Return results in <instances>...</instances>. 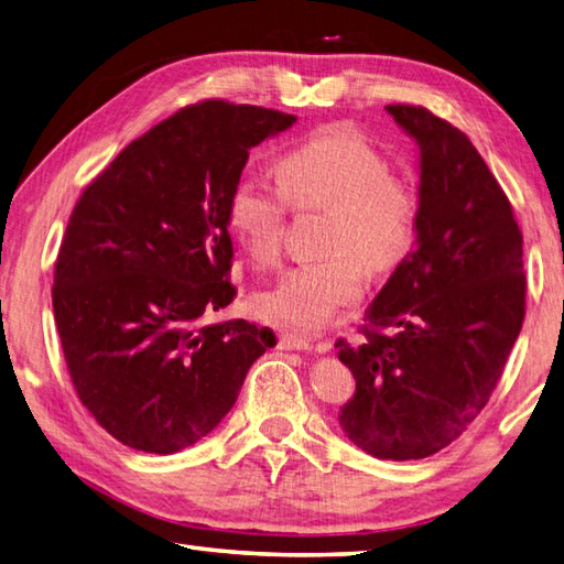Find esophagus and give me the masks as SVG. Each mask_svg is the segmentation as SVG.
<instances>
[{"instance_id": "34e87169", "label": "esophagus", "mask_w": 564, "mask_h": 564, "mask_svg": "<svg viewBox=\"0 0 564 564\" xmlns=\"http://www.w3.org/2000/svg\"><path fill=\"white\" fill-rule=\"evenodd\" d=\"M279 349H283V351H310V349H313V341L301 337V334H295L293 329H283L279 334Z\"/></svg>"}]
</instances>
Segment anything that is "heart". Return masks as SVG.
<instances>
[{
	"label": "heart",
	"instance_id": "heart-1",
	"mask_svg": "<svg viewBox=\"0 0 564 564\" xmlns=\"http://www.w3.org/2000/svg\"><path fill=\"white\" fill-rule=\"evenodd\" d=\"M289 206L327 210L325 257L297 263L259 295L269 319L317 332L366 291V273H390L412 254L422 220V194L410 176L346 128H327L279 162V186L239 176L227 196V227L257 263L281 254Z\"/></svg>",
	"mask_w": 564,
	"mask_h": 564
}]
</instances>
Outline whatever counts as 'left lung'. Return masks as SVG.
<instances>
[{"label":"left lung","instance_id":"8db88e82","mask_svg":"<svg viewBox=\"0 0 564 564\" xmlns=\"http://www.w3.org/2000/svg\"><path fill=\"white\" fill-rule=\"evenodd\" d=\"M386 111L422 150V220L364 341L334 344L356 378L339 424L376 458L416 460L458 438L505 373L525 315L523 235L470 138L424 106Z\"/></svg>","mask_w":564,"mask_h":564}]
</instances>
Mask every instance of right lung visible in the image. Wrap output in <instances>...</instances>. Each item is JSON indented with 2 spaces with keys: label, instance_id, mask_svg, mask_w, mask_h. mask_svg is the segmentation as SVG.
I'll return each mask as SVG.
<instances>
[{
  "label": "right lung",
  "instance_id": "1",
  "mask_svg": "<svg viewBox=\"0 0 564 564\" xmlns=\"http://www.w3.org/2000/svg\"><path fill=\"white\" fill-rule=\"evenodd\" d=\"M293 123L223 99L184 106L75 203L55 261V325L82 404L126 446L176 453L206 436L275 344L267 327L208 317L237 295L227 196L249 150Z\"/></svg>",
  "mask_w": 564,
  "mask_h": 564
}]
</instances>
